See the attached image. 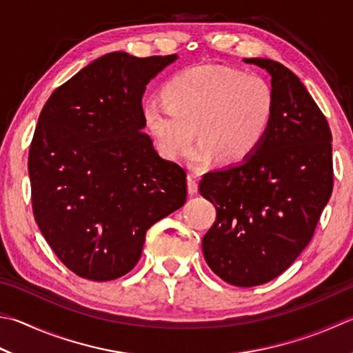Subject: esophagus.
Wrapping results in <instances>:
<instances>
[{
    "label": "esophagus",
    "instance_id": "obj_1",
    "mask_svg": "<svg viewBox=\"0 0 353 353\" xmlns=\"http://www.w3.org/2000/svg\"><path fill=\"white\" fill-rule=\"evenodd\" d=\"M188 190H189V195H195L198 192V179L195 175L188 176Z\"/></svg>",
    "mask_w": 353,
    "mask_h": 353
}]
</instances>
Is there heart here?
<instances>
[{
  "mask_svg": "<svg viewBox=\"0 0 353 353\" xmlns=\"http://www.w3.org/2000/svg\"><path fill=\"white\" fill-rule=\"evenodd\" d=\"M164 99L144 105L145 125L159 152L179 159L196 137L189 154L196 169L221 157L228 163L250 158L264 143L274 118V90L264 78L199 65L176 73L164 85Z\"/></svg>",
  "mask_w": 353,
  "mask_h": 353,
  "instance_id": "obj_1",
  "label": "heart"
}]
</instances>
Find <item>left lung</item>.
<instances>
[{
    "mask_svg": "<svg viewBox=\"0 0 353 353\" xmlns=\"http://www.w3.org/2000/svg\"><path fill=\"white\" fill-rule=\"evenodd\" d=\"M270 75L274 118L264 143L239 164L205 174L199 194L216 219L203 238L205 263L225 283L274 280L310 243L334 189L327 119L294 72L244 58Z\"/></svg>",
    "mask_w": 353,
    "mask_h": 353,
    "instance_id": "8db88e82",
    "label": "left lung"
}]
</instances>
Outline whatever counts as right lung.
<instances>
[{"label": "right lung", "instance_id": "add662e5", "mask_svg": "<svg viewBox=\"0 0 353 353\" xmlns=\"http://www.w3.org/2000/svg\"><path fill=\"white\" fill-rule=\"evenodd\" d=\"M178 55L112 52L44 104L29 150L32 209L65 268L92 281L128 274L145 232L181 208L185 172L145 134V85Z\"/></svg>", "mask_w": 353, "mask_h": 353}]
</instances>
